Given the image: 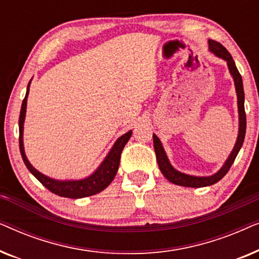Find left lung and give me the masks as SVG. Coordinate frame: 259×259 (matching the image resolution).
Listing matches in <instances>:
<instances>
[{
	"mask_svg": "<svg viewBox=\"0 0 259 259\" xmlns=\"http://www.w3.org/2000/svg\"><path fill=\"white\" fill-rule=\"evenodd\" d=\"M208 46H210V51L215 54L219 58L224 59L228 62L230 73L232 74L233 80H235L236 84V91H237V97H238V111H239V133L238 138H237V143L233 148L232 153L230 154V157L224 166L215 173V175L211 177H193V176H187L184 173H180L172 167V165L169 164L166 153L162 148V145L160 140L158 139V137L153 134V144H154V151L155 155H157V161L159 165V168L162 175L166 177V179L169 182L176 184V185L180 186H187V187H204V186H210L213 185L217 182H219L226 173L229 172L230 167H231L233 161L238 154V152L242 147L244 143V138H245L246 132V114H245V108H244V88H243V80L242 75H240L238 69H237L236 63L233 61L232 56L228 52L224 46L214 40H208Z\"/></svg>",
	"mask_w": 259,
	"mask_h": 259,
	"instance_id": "8db88e82",
	"label": "left lung"
}]
</instances>
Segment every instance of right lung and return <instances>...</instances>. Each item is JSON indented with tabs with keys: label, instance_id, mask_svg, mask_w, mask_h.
Instances as JSON below:
<instances>
[{
	"label": "right lung",
	"instance_id": "right-lung-1",
	"mask_svg": "<svg viewBox=\"0 0 259 259\" xmlns=\"http://www.w3.org/2000/svg\"><path fill=\"white\" fill-rule=\"evenodd\" d=\"M30 83V82H29ZM29 93V84H28L26 97H24L22 101V106H21V112H20V118H19V130H20V137H19V144H20V152L22 155L23 162L26 164L27 168L29 169L31 175L44 185L46 189H48L51 192L58 194L60 197L65 198H72V199H76V198H83L88 196H93L101 192L102 190H105L109 184L112 183V180L114 179V177L118 172L119 164H120V157H121V152L127 144V141L130 140L131 136H132V131L123 134L122 137H120L114 146L109 152L107 157L102 162L100 167L95 171L91 177H88L86 179L81 180H69V182H60V180H54L48 178L35 169L33 166L30 165V162L28 161V159L24 154V148H23V140H22V134H23V121L24 116H26V107H27V97Z\"/></svg>",
	"mask_w": 259,
	"mask_h": 259
}]
</instances>
